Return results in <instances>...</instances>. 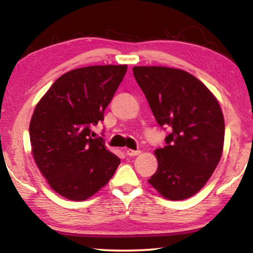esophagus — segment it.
Here are the masks:
<instances>
[{
	"mask_svg": "<svg viewBox=\"0 0 253 253\" xmlns=\"http://www.w3.org/2000/svg\"><path fill=\"white\" fill-rule=\"evenodd\" d=\"M126 154L128 156H137L140 154V151H134V149L128 148V149H126Z\"/></svg>",
	"mask_w": 253,
	"mask_h": 253,
	"instance_id": "1",
	"label": "esophagus"
}]
</instances>
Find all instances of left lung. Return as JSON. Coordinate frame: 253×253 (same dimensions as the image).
<instances>
[{"label": "left lung", "instance_id": "left-lung-1", "mask_svg": "<svg viewBox=\"0 0 253 253\" xmlns=\"http://www.w3.org/2000/svg\"><path fill=\"white\" fill-rule=\"evenodd\" d=\"M134 77L161 127H169L155 151L158 168L148 183L163 198L193 196L221 160L224 118L219 101L188 72L169 67H134Z\"/></svg>", "mask_w": 253, "mask_h": 253}]
</instances>
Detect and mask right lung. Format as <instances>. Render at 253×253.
I'll use <instances>...</instances> for the list:
<instances>
[{
	"label": "right lung",
	"instance_id": "obj_1",
	"mask_svg": "<svg viewBox=\"0 0 253 253\" xmlns=\"http://www.w3.org/2000/svg\"><path fill=\"white\" fill-rule=\"evenodd\" d=\"M126 71V65L71 70L59 77L36 106L29 128L34 161L63 198L89 199L121 164L101 137L92 138L91 126L104 121Z\"/></svg>",
	"mask_w": 253,
	"mask_h": 253
}]
</instances>
